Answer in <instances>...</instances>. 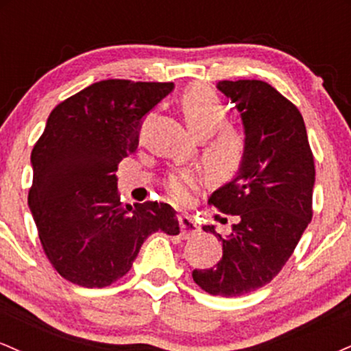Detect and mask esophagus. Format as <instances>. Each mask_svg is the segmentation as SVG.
Masks as SVG:
<instances>
[{"label":"esophagus","instance_id":"esophagus-1","mask_svg":"<svg viewBox=\"0 0 351 351\" xmlns=\"http://www.w3.org/2000/svg\"><path fill=\"white\" fill-rule=\"evenodd\" d=\"M178 221H180V228H181V237H183V239H189V237H195V236H198L199 232H201L199 224L196 223V221L193 219L191 216L181 215L178 217Z\"/></svg>","mask_w":351,"mask_h":351}]
</instances>
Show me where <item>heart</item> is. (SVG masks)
Instances as JSON below:
<instances>
[{
	"label": "heart",
	"instance_id": "heart-1",
	"mask_svg": "<svg viewBox=\"0 0 351 351\" xmlns=\"http://www.w3.org/2000/svg\"><path fill=\"white\" fill-rule=\"evenodd\" d=\"M180 108L189 130L201 138L209 137L204 148V160L211 170L221 175H232L241 168L245 153L243 135L231 125H226V106L223 99L204 84L184 88L180 95ZM199 183L198 173L178 168L167 173L163 188L175 201H186L189 193Z\"/></svg>",
	"mask_w": 351,
	"mask_h": 351
}]
</instances>
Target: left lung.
<instances>
[{
  "mask_svg": "<svg viewBox=\"0 0 351 351\" xmlns=\"http://www.w3.org/2000/svg\"><path fill=\"white\" fill-rule=\"evenodd\" d=\"M244 125L245 153L237 175L208 203L237 217L215 267L193 280L211 295L239 297L269 284L312 221L315 165L304 119L291 100L263 80H221Z\"/></svg>",
  "mask_w": 351,
  "mask_h": 351,
  "instance_id": "left-lung-1",
  "label": "left lung"
}]
</instances>
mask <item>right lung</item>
<instances>
[{
    "label": "right lung",
    "mask_w": 351,
    "mask_h": 351,
    "mask_svg": "<svg viewBox=\"0 0 351 351\" xmlns=\"http://www.w3.org/2000/svg\"><path fill=\"white\" fill-rule=\"evenodd\" d=\"M173 82L108 79L60 102L36 142L27 204L52 267L102 289L130 271L148 236L180 232L170 204H122L117 167L136 150L142 119Z\"/></svg>",
    "instance_id": "add662e5"
}]
</instances>
